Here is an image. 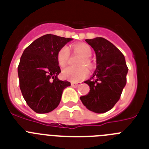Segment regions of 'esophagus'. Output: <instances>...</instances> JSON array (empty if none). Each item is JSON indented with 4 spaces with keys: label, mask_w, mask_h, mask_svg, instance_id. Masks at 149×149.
I'll list each match as a JSON object with an SVG mask.
<instances>
[{
    "label": "esophagus",
    "mask_w": 149,
    "mask_h": 149,
    "mask_svg": "<svg viewBox=\"0 0 149 149\" xmlns=\"http://www.w3.org/2000/svg\"><path fill=\"white\" fill-rule=\"evenodd\" d=\"M79 86V84H75V83H72V87H77V86Z\"/></svg>",
    "instance_id": "1"
}]
</instances>
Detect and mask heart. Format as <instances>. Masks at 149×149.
I'll list each match as a JSON object with an SVG mask.
<instances>
[{"label": "heart", "instance_id": "heart-1", "mask_svg": "<svg viewBox=\"0 0 149 149\" xmlns=\"http://www.w3.org/2000/svg\"><path fill=\"white\" fill-rule=\"evenodd\" d=\"M72 51L74 53L78 54L83 56L80 63L79 66L80 68H72V67H68L63 71V77L68 81H72V82H78L87 77L89 72L87 68L84 67L86 65L88 68H92V63H91L90 57L93 51L89 45L86 43H77L72 45ZM70 56V51L66 46H64L60 48L56 54V60L60 67H65L68 61Z\"/></svg>", "mask_w": 149, "mask_h": 149}]
</instances>
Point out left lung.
I'll return each mask as SVG.
<instances>
[{"instance_id": "1", "label": "left lung", "mask_w": 149, "mask_h": 149, "mask_svg": "<svg viewBox=\"0 0 149 149\" xmlns=\"http://www.w3.org/2000/svg\"><path fill=\"white\" fill-rule=\"evenodd\" d=\"M86 42L95 52L97 65L93 77L84 82L89 85V93L80 98L88 110L103 113L120 98L128 68L122 52L108 40L96 37Z\"/></svg>"}]
</instances>
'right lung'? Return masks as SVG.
I'll use <instances>...</instances> for the list:
<instances>
[{"mask_svg":"<svg viewBox=\"0 0 149 149\" xmlns=\"http://www.w3.org/2000/svg\"><path fill=\"white\" fill-rule=\"evenodd\" d=\"M71 38L46 34L24 51L18 66L19 86L27 105L37 113H47L57 107L63 89L70 82L59 80L61 72L56 60L59 50Z\"/></svg>","mask_w":149,"mask_h":149,"instance_id":"add662e5","label":"right lung"}]
</instances>
